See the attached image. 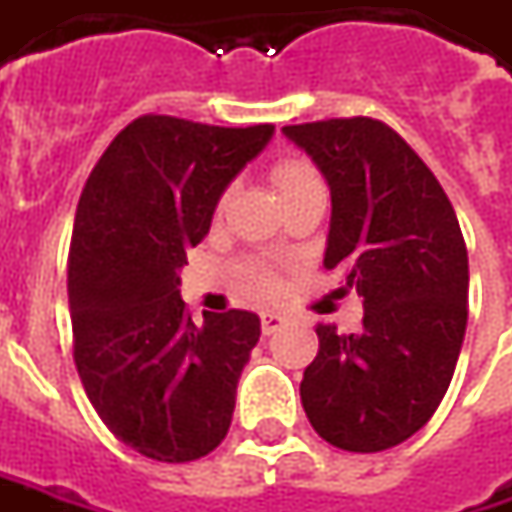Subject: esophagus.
I'll list each match as a JSON object with an SVG mask.
<instances>
[{"mask_svg":"<svg viewBox=\"0 0 512 512\" xmlns=\"http://www.w3.org/2000/svg\"><path fill=\"white\" fill-rule=\"evenodd\" d=\"M283 323H286V318H283V315H278V312H263V315H260V329H263V335H272V332H278Z\"/></svg>","mask_w":512,"mask_h":512,"instance_id":"1","label":"esophagus"}]
</instances>
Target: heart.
Listing matches in <instances>:
<instances>
[{"instance_id":"heart-1","label":"heart","mask_w":512,"mask_h":512,"mask_svg":"<svg viewBox=\"0 0 512 512\" xmlns=\"http://www.w3.org/2000/svg\"><path fill=\"white\" fill-rule=\"evenodd\" d=\"M272 183H275V189H278L280 200H289V197H295L300 191L323 186L321 174L309 166L306 160H298V157H289V160L275 163V168H272ZM229 194H232V191H223V197H220V203H217L220 212L226 209ZM246 286H249L255 295H260V298H269V295L278 289V280H275V275H272L269 269L252 266V269L246 272Z\"/></svg>"}]
</instances>
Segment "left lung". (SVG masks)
Instances as JSON below:
<instances>
[{
  "label": "left lung",
  "instance_id": "obj_1",
  "mask_svg": "<svg viewBox=\"0 0 512 512\" xmlns=\"http://www.w3.org/2000/svg\"><path fill=\"white\" fill-rule=\"evenodd\" d=\"M332 189L326 269L364 298L358 335L318 323L300 401L323 441L381 453L415 435L453 381L467 326V246L450 197L387 123L286 125Z\"/></svg>",
  "mask_w": 512,
  "mask_h": 512
}]
</instances>
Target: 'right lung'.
Instances as JSON below:
<instances>
[{
	"mask_svg": "<svg viewBox=\"0 0 512 512\" xmlns=\"http://www.w3.org/2000/svg\"><path fill=\"white\" fill-rule=\"evenodd\" d=\"M272 131L143 114L82 189L68 252L74 364L102 424L145 458L194 461L229 433L260 318L229 309L197 326L177 272Z\"/></svg>",
	"mask_w": 512,
	"mask_h": 512,
	"instance_id": "1",
	"label": "right lung"
}]
</instances>
